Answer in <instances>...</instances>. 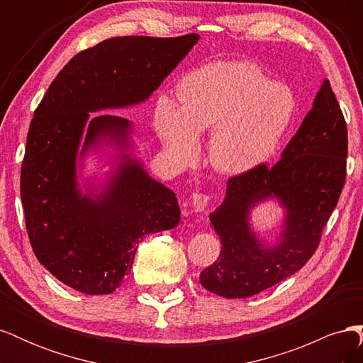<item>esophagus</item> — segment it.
I'll return each mask as SVG.
<instances>
[{
  "label": "esophagus",
  "mask_w": 363,
  "mask_h": 363,
  "mask_svg": "<svg viewBox=\"0 0 363 363\" xmlns=\"http://www.w3.org/2000/svg\"><path fill=\"white\" fill-rule=\"evenodd\" d=\"M208 201H211V196L203 192H195L192 195V207L195 212H203L204 208L207 207Z\"/></svg>",
  "instance_id": "esophagus-1"
}]
</instances>
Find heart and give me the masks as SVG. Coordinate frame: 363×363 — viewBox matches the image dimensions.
<instances>
[{
  "label": "heart",
  "mask_w": 363,
  "mask_h": 363,
  "mask_svg": "<svg viewBox=\"0 0 363 363\" xmlns=\"http://www.w3.org/2000/svg\"><path fill=\"white\" fill-rule=\"evenodd\" d=\"M175 106L162 96L155 124L182 162L199 155V136L212 131L208 156L225 174H244L267 162L286 133L296 98L291 87L272 82L248 60L213 62L183 75Z\"/></svg>",
  "instance_id": "obj_1"
}]
</instances>
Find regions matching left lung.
<instances>
[{"instance_id": "left-lung-1", "label": "left lung", "mask_w": 363, "mask_h": 363, "mask_svg": "<svg viewBox=\"0 0 363 363\" xmlns=\"http://www.w3.org/2000/svg\"><path fill=\"white\" fill-rule=\"evenodd\" d=\"M347 155V123L325 80L281 159L228 179L225 200L208 216L223 248L200 274L201 286L225 298H247L301 269L339 201ZM272 194L287 207V227L281 242L265 249L249 230L247 211Z\"/></svg>"}]
</instances>
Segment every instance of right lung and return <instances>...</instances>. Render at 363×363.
Listing matches in <instances>:
<instances>
[{"mask_svg":"<svg viewBox=\"0 0 363 363\" xmlns=\"http://www.w3.org/2000/svg\"><path fill=\"white\" fill-rule=\"evenodd\" d=\"M199 40L119 36L80 51L65 65L36 107L21 167V201L38 260L69 288L112 294L133 265L138 244L174 228L180 207L172 191L125 162L94 201L75 183V156L100 138L124 139L130 123L89 112L147 100Z\"/></svg>","mask_w":363,"mask_h":363,"instance_id":"add662e5","label":"right lung"}]
</instances>
